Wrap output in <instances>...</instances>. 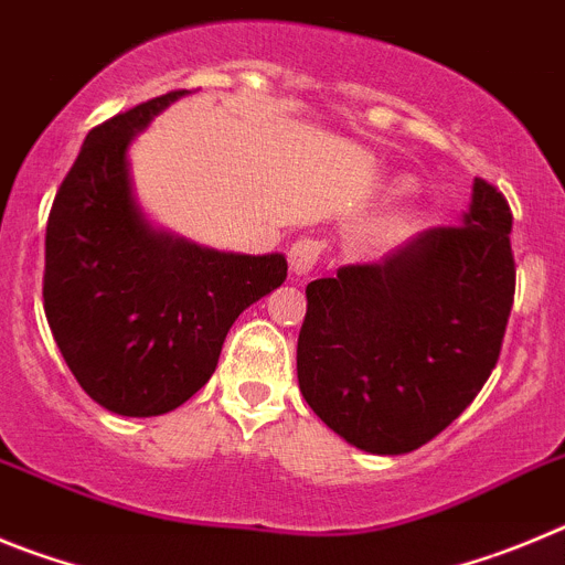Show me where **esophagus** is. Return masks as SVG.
Wrapping results in <instances>:
<instances>
[{
    "instance_id": "esophagus-1",
    "label": "esophagus",
    "mask_w": 565,
    "mask_h": 565,
    "mask_svg": "<svg viewBox=\"0 0 565 565\" xmlns=\"http://www.w3.org/2000/svg\"><path fill=\"white\" fill-rule=\"evenodd\" d=\"M320 253H323V245H320L318 238L303 236V238H298V242H292V247H289V253H287V262H289V270H292V276H298V278L307 276L315 264H318Z\"/></svg>"
}]
</instances>
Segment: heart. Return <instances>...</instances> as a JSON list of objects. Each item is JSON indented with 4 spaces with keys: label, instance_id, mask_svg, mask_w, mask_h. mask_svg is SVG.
I'll return each instance as SVG.
<instances>
[{
    "label": "heart",
    "instance_id": "heart-1",
    "mask_svg": "<svg viewBox=\"0 0 565 565\" xmlns=\"http://www.w3.org/2000/svg\"><path fill=\"white\" fill-rule=\"evenodd\" d=\"M408 225H411V216H405V213H391V216L380 220L377 225H371L369 233H365V238H369L371 245H385V242H394L399 233L408 231Z\"/></svg>",
    "mask_w": 565,
    "mask_h": 565
}]
</instances>
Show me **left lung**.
Returning a JSON list of instances; mask_svg holds the SVG:
<instances>
[{
	"instance_id": "obj_1",
	"label": "left lung",
	"mask_w": 565,
	"mask_h": 565,
	"mask_svg": "<svg viewBox=\"0 0 565 565\" xmlns=\"http://www.w3.org/2000/svg\"><path fill=\"white\" fill-rule=\"evenodd\" d=\"M510 231V202L476 177L459 225L307 284L298 385L334 434L369 454H411L476 399L515 298Z\"/></svg>"
}]
</instances>
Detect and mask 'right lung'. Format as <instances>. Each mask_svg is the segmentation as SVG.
Segmentation results:
<instances>
[{
  "instance_id": "obj_1",
  "label": "right lung",
  "mask_w": 565,
  "mask_h": 565,
  "mask_svg": "<svg viewBox=\"0 0 565 565\" xmlns=\"http://www.w3.org/2000/svg\"><path fill=\"white\" fill-rule=\"evenodd\" d=\"M174 89L86 135L44 238V315L73 377L120 416L174 411L211 380L233 320L287 278V258L205 250L151 231L129 149Z\"/></svg>"
}]
</instances>
